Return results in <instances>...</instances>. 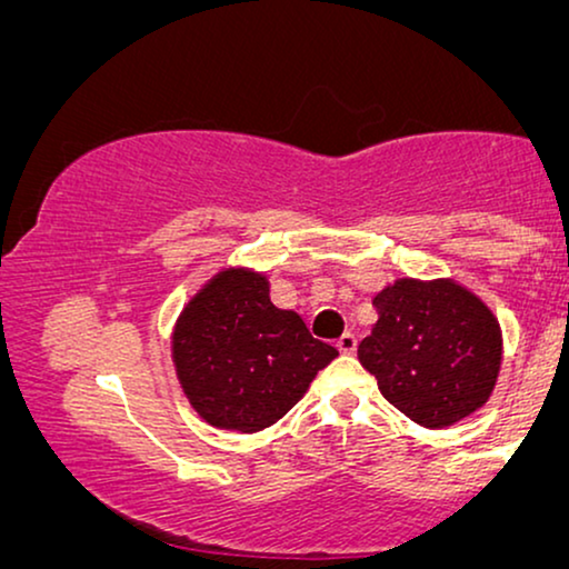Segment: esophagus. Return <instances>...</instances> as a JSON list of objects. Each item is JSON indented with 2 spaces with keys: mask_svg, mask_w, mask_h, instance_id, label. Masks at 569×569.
<instances>
[{
  "mask_svg": "<svg viewBox=\"0 0 569 569\" xmlns=\"http://www.w3.org/2000/svg\"><path fill=\"white\" fill-rule=\"evenodd\" d=\"M338 350L342 356H353L356 350H358V340H356V335H342V338L338 340Z\"/></svg>",
  "mask_w": 569,
  "mask_h": 569,
  "instance_id": "34e87169",
  "label": "esophagus"
}]
</instances>
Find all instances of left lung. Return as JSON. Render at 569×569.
Masks as SVG:
<instances>
[{
	"instance_id": "obj_1",
	"label": "left lung",
	"mask_w": 569,
	"mask_h": 569,
	"mask_svg": "<svg viewBox=\"0 0 569 569\" xmlns=\"http://www.w3.org/2000/svg\"><path fill=\"white\" fill-rule=\"evenodd\" d=\"M373 307L379 322L358 346V361L399 412L422 428H448L490 399L502 335L475 293L446 278H399Z\"/></svg>"
}]
</instances>
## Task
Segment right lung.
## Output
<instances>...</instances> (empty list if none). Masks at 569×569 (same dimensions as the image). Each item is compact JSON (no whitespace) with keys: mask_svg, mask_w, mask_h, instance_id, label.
<instances>
[{"mask_svg":"<svg viewBox=\"0 0 569 569\" xmlns=\"http://www.w3.org/2000/svg\"><path fill=\"white\" fill-rule=\"evenodd\" d=\"M338 350L311 338L296 311L270 301L262 273H216L174 325L172 361L193 410L213 428L258 433L307 395Z\"/></svg>","mask_w":569,"mask_h":569,"instance_id":"1","label":"right lung"}]
</instances>
